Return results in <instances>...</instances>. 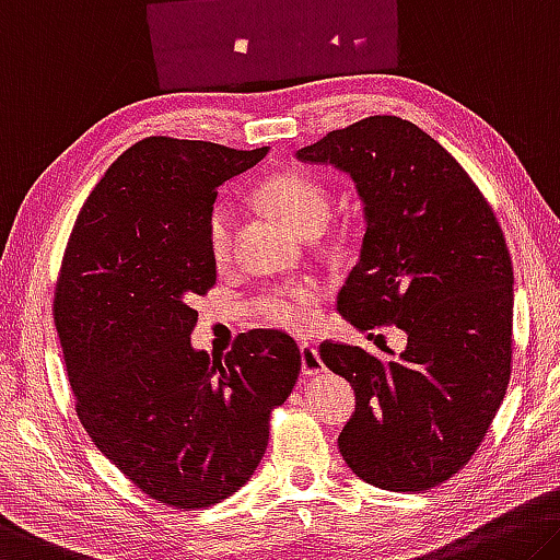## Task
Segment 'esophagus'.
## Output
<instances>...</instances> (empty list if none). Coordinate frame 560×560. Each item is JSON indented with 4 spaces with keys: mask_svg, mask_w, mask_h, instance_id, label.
I'll list each match as a JSON object with an SVG mask.
<instances>
[{
    "mask_svg": "<svg viewBox=\"0 0 560 560\" xmlns=\"http://www.w3.org/2000/svg\"><path fill=\"white\" fill-rule=\"evenodd\" d=\"M299 351H301V371H304L306 376L322 374V371H324L326 366H324L322 357H318L316 346H314V343H301Z\"/></svg>",
    "mask_w": 560,
    "mask_h": 560,
    "instance_id": "obj_1",
    "label": "esophagus"
}]
</instances>
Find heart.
I'll return each instance as SVG.
<instances>
[{
  "instance_id": "b5f03b06",
  "label": "heart",
  "mask_w": 560,
  "mask_h": 560,
  "mask_svg": "<svg viewBox=\"0 0 560 560\" xmlns=\"http://www.w3.org/2000/svg\"><path fill=\"white\" fill-rule=\"evenodd\" d=\"M259 199L264 207L273 211L283 224L304 236H314L324 229L331 214V199H328L326 186L316 176L287 168V172L273 174L259 189ZM238 214L234 203L217 201L207 214V248L214 264H226L234 256ZM322 299L316 283H291L281 289H266L254 299V312L264 324L299 331L312 324L314 306Z\"/></svg>"
}]
</instances>
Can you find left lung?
Instances as JSON below:
<instances>
[{
	"label": "left lung",
	"instance_id": "left-lung-1",
	"mask_svg": "<svg viewBox=\"0 0 560 560\" xmlns=\"http://www.w3.org/2000/svg\"><path fill=\"white\" fill-rule=\"evenodd\" d=\"M296 156L351 174L363 201L366 234L339 314L408 339L388 359L318 346L357 392L339 451L371 486L429 491L471 460L509 388L513 266L499 219L436 139L392 114L328 131Z\"/></svg>",
	"mask_w": 560,
	"mask_h": 560
}]
</instances>
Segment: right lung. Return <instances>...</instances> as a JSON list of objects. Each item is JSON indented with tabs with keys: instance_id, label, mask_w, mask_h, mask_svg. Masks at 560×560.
<instances>
[{
	"instance_id": "1",
	"label": "right lung",
	"mask_w": 560,
	"mask_h": 560,
	"mask_svg": "<svg viewBox=\"0 0 560 560\" xmlns=\"http://www.w3.org/2000/svg\"><path fill=\"white\" fill-rule=\"evenodd\" d=\"M269 149L147 137L89 194L55 289L74 408L94 446L141 493L207 509L238 491L301 371L289 334H238L224 359L191 349L194 296L217 283L207 214L217 189Z\"/></svg>"
}]
</instances>
